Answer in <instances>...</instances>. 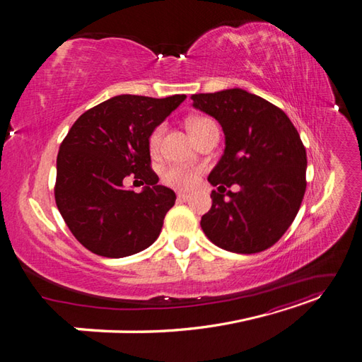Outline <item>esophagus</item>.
I'll return each mask as SVG.
<instances>
[{
  "label": "esophagus",
  "mask_w": 362,
  "mask_h": 362,
  "mask_svg": "<svg viewBox=\"0 0 362 362\" xmlns=\"http://www.w3.org/2000/svg\"><path fill=\"white\" fill-rule=\"evenodd\" d=\"M177 198H178V202H185V201H189L190 199V194L189 193H178L177 194Z\"/></svg>",
  "instance_id": "esophagus-1"
}]
</instances>
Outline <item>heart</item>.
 <instances>
[{
    "mask_svg": "<svg viewBox=\"0 0 362 362\" xmlns=\"http://www.w3.org/2000/svg\"><path fill=\"white\" fill-rule=\"evenodd\" d=\"M214 125L211 119L208 117H190L187 120V127L190 129V133L193 134L194 139H198L204 131L210 127ZM161 134H163V127H157L154 131H152L149 136V149L151 152H156L160 146L161 141ZM198 169H192L187 166H180V164H172V166L166 168L163 172V181L172 185L175 189H190L192 185L198 180Z\"/></svg>",
    "mask_w": 362,
    "mask_h": 362,
    "instance_id": "heart-1",
    "label": "heart"
}]
</instances>
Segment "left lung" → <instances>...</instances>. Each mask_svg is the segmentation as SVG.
<instances>
[{"instance_id":"8db88e82","label":"left lung","mask_w":362,"mask_h":362,"mask_svg":"<svg viewBox=\"0 0 362 362\" xmlns=\"http://www.w3.org/2000/svg\"><path fill=\"white\" fill-rule=\"evenodd\" d=\"M193 107L222 125L225 151L208 175L213 205L201 226L235 254L275 245L298 214L306 189V151L281 108L243 89L192 95ZM238 183L234 194L226 187Z\"/></svg>"}]
</instances>
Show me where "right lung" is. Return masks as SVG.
<instances>
[{
  "mask_svg": "<svg viewBox=\"0 0 362 362\" xmlns=\"http://www.w3.org/2000/svg\"><path fill=\"white\" fill-rule=\"evenodd\" d=\"M185 95H119L83 113L57 156L56 204L74 237L107 258L137 254L156 242L175 192L158 185L151 169L149 136ZM135 173L147 185L124 189Z\"/></svg>",
  "mask_w": 362,
  "mask_h": 362,
  "instance_id": "add662e5",
  "label": "right lung"
}]
</instances>
